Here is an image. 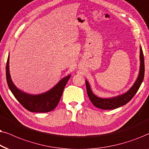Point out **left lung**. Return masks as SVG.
Returning a JSON list of instances; mask_svg holds the SVG:
<instances>
[{"label": "left lung", "mask_w": 149, "mask_h": 149, "mask_svg": "<svg viewBox=\"0 0 149 149\" xmlns=\"http://www.w3.org/2000/svg\"><path fill=\"white\" fill-rule=\"evenodd\" d=\"M140 73L138 75V78L133 85V86L125 94L120 95V96L116 97L110 98V99H103L97 97L96 95L93 94L90 88V85L88 82L86 80V86L87 94L92 104L103 110H114L115 108H119L120 106H124L130 102L134 96L136 94L137 91L139 89L140 85H141L142 81L144 80V60L143 52L141 47H140Z\"/></svg>", "instance_id": "left-lung-1"}]
</instances>
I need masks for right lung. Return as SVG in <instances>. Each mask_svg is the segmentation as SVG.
<instances>
[{
	"label": "right lung",
	"instance_id": "add662e5",
	"mask_svg": "<svg viewBox=\"0 0 149 149\" xmlns=\"http://www.w3.org/2000/svg\"><path fill=\"white\" fill-rule=\"evenodd\" d=\"M9 57L6 65V78L11 93L22 106L30 112H47L56 108L62 96L63 90L70 75L63 78L54 88L40 95H29L17 89L11 81L9 68Z\"/></svg>",
	"mask_w": 149,
	"mask_h": 149
}]
</instances>
